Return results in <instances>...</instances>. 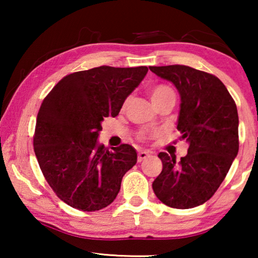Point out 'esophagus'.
Here are the masks:
<instances>
[{"instance_id":"1","label":"esophagus","mask_w":258,"mask_h":258,"mask_svg":"<svg viewBox=\"0 0 258 258\" xmlns=\"http://www.w3.org/2000/svg\"><path fill=\"white\" fill-rule=\"evenodd\" d=\"M153 155L151 151H147V150H140L139 151V155H137V161L139 162H142L143 160H146L147 157H149Z\"/></svg>"}]
</instances>
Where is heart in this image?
Instances as JSON below:
<instances>
[{
  "mask_svg": "<svg viewBox=\"0 0 258 258\" xmlns=\"http://www.w3.org/2000/svg\"><path fill=\"white\" fill-rule=\"evenodd\" d=\"M167 97H175V94L171 88L165 86V84H158V86L154 87L150 91V98H151V102H153V104ZM144 136L146 135H144L143 133L140 134L141 139H144Z\"/></svg>",
  "mask_w": 258,
  "mask_h": 258,
  "instance_id": "heart-1",
  "label": "heart"
}]
</instances>
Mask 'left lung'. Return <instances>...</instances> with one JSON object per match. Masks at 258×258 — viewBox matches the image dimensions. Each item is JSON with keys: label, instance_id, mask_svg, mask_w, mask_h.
<instances>
[{"label": "left lung", "instance_id": "1", "mask_svg": "<svg viewBox=\"0 0 258 258\" xmlns=\"http://www.w3.org/2000/svg\"><path fill=\"white\" fill-rule=\"evenodd\" d=\"M181 96L177 129L189 144L181 160L160 153L163 169L153 183L157 199L176 209L206 203L227 176L238 153V114L220 79L186 66L149 67Z\"/></svg>", "mask_w": 258, "mask_h": 258}]
</instances>
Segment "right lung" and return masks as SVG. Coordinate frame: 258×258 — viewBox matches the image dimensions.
Masks as SVG:
<instances>
[{
  "label": "right lung",
  "mask_w": 258,
  "mask_h": 258,
  "mask_svg": "<svg viewBox=\"0 0 258 258\" xmlns=\"http://www.w3.org/2000/svg\"><path fill=\"white\" fill-rule=\"evenodd\" d=\"M147 67L102 66L59 81L37 114L34 150L48 184L59 200L82 211L108 207L124 174L137 162L129 144L108 150L98 143L104 117L118 115Z\"/></svg>",
  "instance_id": "1"
}]
</instances>
